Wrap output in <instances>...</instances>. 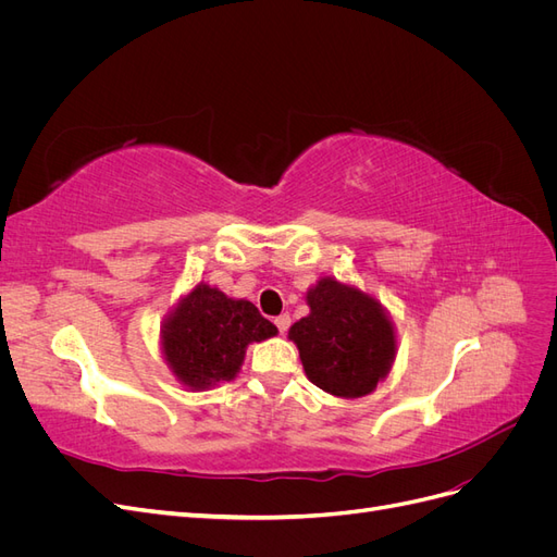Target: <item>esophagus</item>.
Returning a JSON list of instances; mask_svg holds the SVG:
<instances>
[{
    "label": "esophagus",
    "mask_w": 557,
    "mask_h": 557,
    "mask_svg": "<svg viewBox=\"0 0 557 557\" xmlns=\"http://www.w3.org/2000/svg\"><path fill=\"white\" fill-rule=\"evenodd\" d=\"M274 323H276L278 332L285 334V332H288V327H290V315H288V313H281V315H276Z\"/></svg>",
    "instance_id": "34e87169"
}]
</instances>
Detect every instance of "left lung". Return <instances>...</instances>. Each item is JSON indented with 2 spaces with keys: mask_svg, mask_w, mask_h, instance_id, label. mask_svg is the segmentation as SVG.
<instances>
[{
  "mask_svg": "<svg viewBox=\"0 0 557 557\" xmlns=\"http://www.w3.org/2000/svg\"><path fill=\"white\" fill-rule=\"evenodd\" d=\"M311 313L288 336L299 348L313 385L336 397L369 395L391 372L395 327L374 297L334 278H320L307 293Z\"/></svg>",
  "mask_w": 557,
  "mask_h": 557,
  "instance_id": "8db88e82",
  "label": "left lung"
}]
</instances>
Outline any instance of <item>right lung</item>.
Returning <instances> with one entry per match:
<instances>
[{"label": "right lung", "instance_id": "right-lung-1", "mask_svg": "<svg viewBox=\"0 0 557 557\" xmlns=\"http://www.w3.org/2000/svg\"><path fill=\"white\" fill-rule=\"evenodd\" d=\"M276 332L252 301L232 299L199 283L164 320L162 352L183 385L205 391L237 376L248 344Z\"/></svg>", "mask_w": 557, "mask_h": 557}]
</instances>
